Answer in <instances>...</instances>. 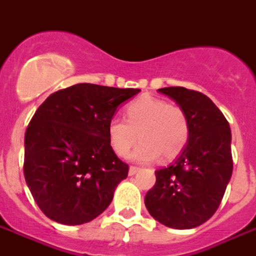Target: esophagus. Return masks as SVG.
Here are the masks:
<instances>
[{
  "label": "esophagus",
  "mask_w": 256,
  "mask_h": 256,
  "mask_svg": "<svg viewBox=\"0 0 256 256\" xmlns=\"http://www.w3.org/2000/svg\"><path fill=\"white\" fill-rule=\"evenodd\" d=\"M140 170H141V168H138V166H130V168H128V175H130V176L136 175V174H137V172L140 171Z\"/></svg>",
  "instance_id": "34e87169"
}]
</instances>
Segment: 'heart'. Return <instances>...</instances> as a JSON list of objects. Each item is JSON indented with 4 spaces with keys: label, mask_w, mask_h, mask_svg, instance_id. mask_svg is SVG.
I'll return each instance as SVG.
<instances>
[{
    "label": "heart",
    "mask_w": 256,
    "mask_h": 256,
    "mask_svg": "<svg viewBox=\"0 0 256 256\" xmlns=\"http://www.w3.org/2000/svg\"><path fill=\"white\" fill-rule=\"evenodd\" d=\"M107 137L119 157L128 156L141 162H150L162 156L171 160L179 156L190 138V119L184 110L166 100L142 96L128 104L126 120L114 116L107 123Z\"/></svg>",
    "instance_id": "heart-1"
}]
</instances>
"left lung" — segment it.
Returning <instances> with one entry per match:
<instances>
[{"mask_svg":"<svg viewBox=\"0 0 256 256\" xmlns=\"http://www.w3.org/2000/svg\"><path fill=\"white\" fill-rule=\"evenodd\" d=\"M158 92L186 111L190 138L175 162L154 172L156 183L145 196V206L166 226L196 228L214 214L230 180V128L206 94L183 86L160 88Z\"/></svg>","mask_w":256,"mask_h":256,"instance_id":"obj_1","label":"left lung"}]
</instances>
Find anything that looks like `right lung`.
<instances>
[{
    "label": "right lung",
    "mask_w": 256,
    "mask_h": 256,
    "mask_svg": "<svg viewBox=\"0 0 256 256\" xmlns=\"http://www.w3.org/2000/svg\"><path fill=\"white\" fill-rule=\"evenodd\" d=\"M138 92L84 82L39 106L24 138V178L48 218L81 225L108 208L128 166L110 145L107 123Z\"/></svg>",
    "instance_id": "obj_1"
}]
</instances>
